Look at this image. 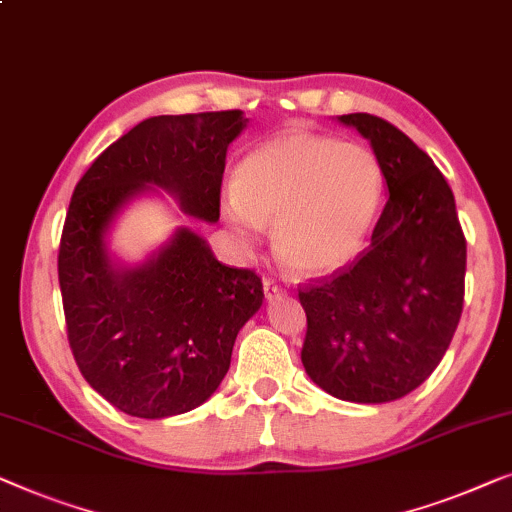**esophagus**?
<instances>
[{
	"label": "esophagus",
	"mask_w": 512,
	"mask_h": 512,
	"mask_svg": "<svg viewBox=\"0 0 512 512\" xmlns=\"http://www.w3.org/2000/svg\"><path fill=\"white\" fill-rule=\"evenodd\" d=\"M263 293L268 300H274L284 293V286H279L274 279H263Z\"/></svg>",
	"instance_id": "esophagus-1"
}]
</instances>
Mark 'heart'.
I'll return each instance as SVG.
<instances>
[{
    "instance_id": "obj_1",
    "label": "heart",
    "mask_w": 512,
    "mask_h": 512,
    "mask_svg": "<svg viewBox=\"0 0 512 512\" xmlns=\"http://www.w3.org/2000/svg\"><path fill=\"white\" fill-rule=\"evenodd\" d=\"M383 198V170L369 147L291 129L242 159L221 214L242 240L274 226L279 261L328 274L358 254Z\"/></svg>"
}]
</instances>
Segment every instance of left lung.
<instances>
[{
  "instance_id": "1",
  "label": "left lung",
  "mask_w": 512,
  "mask_h": 512,
  "mask_svg": "<svg viewBox=\"0 0 512 512\" xmlns=\"http://www.w3.org/2000/svg\"><path fill=\"white\" fill-rule=\"evenodd\" d=\"M369 140L388 201L351 265L300 291L302 365L332 397L385 404L434 372L464 305L466 240L446 177L406 133L369 113L339 115Z\"/></svg>"
}]
</instances>
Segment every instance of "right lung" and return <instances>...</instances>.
I'll return each mask as SVG.
<instances>
[{
	"label": "right lung",
	"instance_id": "obj_1",
	"mask_svg": "<svg viewBox=\"0 0 512 512\" xmlns=\"http://www.w3.org/2000/svg\"><path fill=\"white\" fill-rule=\"evenodd\" d=\"M247 122L242 110L150 117L103 150L73 191L57 258L69 344L85 381L129 416H180L210 399L263 305V284L254 270L219 263L187 226L127 265L110 254V228L159 189L189 217L219 221L226 152Z\"/></svg>",
	"mask_w": 512,
	"mask_h": 512
}]
</instances>
